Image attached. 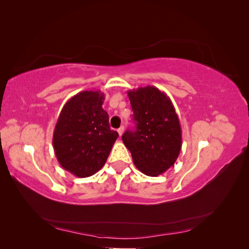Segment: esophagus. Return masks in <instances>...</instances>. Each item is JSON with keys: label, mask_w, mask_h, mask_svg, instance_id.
<instances>
[{"label": "esophagus", "mask_w": 249, "mask_h": 249, "mask_svg": "<svg viewBox=\"0 0 249 249\" xmlns=\"http://www.w3.org/2000/svg\"><path fill=\"white\" fill-rule=\"evenodd\" d=\"M124 125H122L119 127V129L117 130V132H118V134H119V136H122V135L124 134Z\"/></svg>", "instance_id": "esophagus-1"}]
</instances>
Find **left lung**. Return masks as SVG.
<instances>
[{"instance_id":"obj_1","label":"left lung","mask_w":249,"mask_h":249,"mask_svg":"<svg viewBox=\"0 0 249 249\" xmlns=\"http://www.w3.org/2000/svg\"><path fill=\"white\" fill-rule=\"evenodd\" d=\"M136 130L123 141L142 173L158 177L173 166L182 148V129L169 96L155 86L129 90Z\"/></svg>"}]
</instances>
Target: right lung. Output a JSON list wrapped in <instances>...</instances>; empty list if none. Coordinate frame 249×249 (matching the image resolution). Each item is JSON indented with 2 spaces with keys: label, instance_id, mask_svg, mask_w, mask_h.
Segmentation results:
<instances>
[{
  "label": "right lung",
  "instance_id": "right-lung-1",
  "mask_svg": "<svg viewBox=\"0 0 249 249\" xmlns=\"http://www.w3.org/2000/svg\"><path fill=\"white\" fill-rule=\"evenodd\" d=\"M104 92L85 90L65 103L57 119L53 146L61 166L78 178L94 175L106 163L118 133L103 109Z\"/></svg>",
  "mask_w": 249,
  "mask_h": 249
}]
</instances>
